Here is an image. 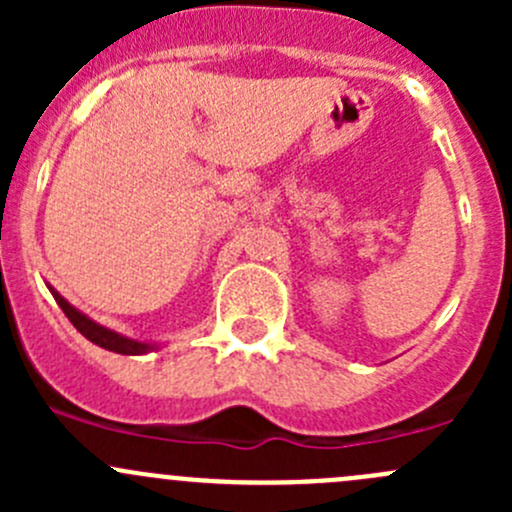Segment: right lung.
Segmentation results:
<instances>
[{"label":"right lung","mask_w":512,"mask_h":512,"mask_svg":"<svg viewBox=\"0 0 512 512\" xmlns=\"http://www.w3.org/2000/svg\"><path fill=\"white\" fill-rule=\"evenodd\" d=\"M51 294H54L56 304L64 309V314L69 317V322L74 324V327L79 329V332L84 334L89 342L98 344V347L108 349V352H116V354H146V352H151V349H156V344L136 342V339H128V337H123V334H116V332H111V329L101 327V324H96L94 319H89L86 314H81L79 309L71 307V304L66 302L59 292H54V289H51Z\"/></svg>","instance_id":"obj_1"}]
</instances>
